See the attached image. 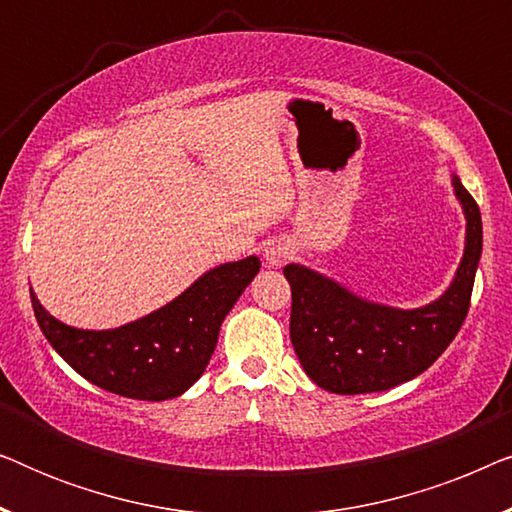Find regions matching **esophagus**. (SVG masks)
Here are the masks:
<instances>
[{
	"instance_id": "obj_1",
	"label": "esophagus",
	"mask_w": 512,
	"mask_h": 512,
	"mask_svg": "<svg viewBox=\"0 0 512 512\" xmlns=\"http://www.w3.org/2000/svg\"><path fill=\"white\" fill-rule=\"evenodd\" d=\"M289 256H291V251L282 242H272L270 247H265V261H268L270 265H282Z\"/></svg>"
}]
</instances>
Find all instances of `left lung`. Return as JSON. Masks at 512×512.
Here are the masks:
<instances>
[{
	"label": "left lung",
	"mask_w": 512,
	"mask_h": 512,
	"mask_svg": "<svg viewBox=\"0 0 512 512\" xmlns=\"http://www.w3.org/2000/svg\"><path fill=\"white\" fill-rule=\"evenodd\" d=\"M454 193L466 214V249L450 289L417 310L368 303L305 265H286L291 342L307 377L333 394H373L424 373L464 324L482 254L480 207L459 177Z\"/></svg>",
	"instance_id": "1"
}]
</instances>
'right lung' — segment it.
Wrapping results in <instances>:
<instances>
[{"label":"right lung","mask_w":512,"mask_h":512,"mask_svg":"<svg viewBox=\"0 0 512 512\" xmlns=\"http://www.w3.org/2000/svg\"><path fill=\"white\" fill-rule=\"evenodd\" d=\"M256 256L223 263L179 298L111 331H81L51 317L30 291L34 317L55 352L81 377L137 401L181 396L205 373L221 321L256 277Z\"/></svg>","instance_id":"right-lung-1"}]
</instances>
